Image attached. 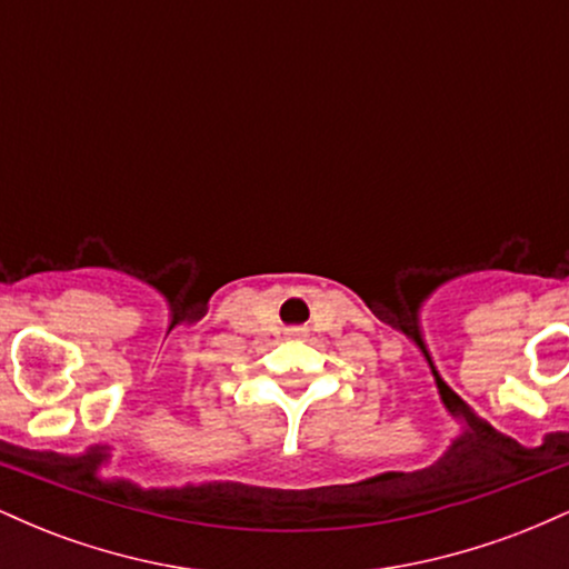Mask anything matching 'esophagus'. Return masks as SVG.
<instances>
[{"label":"esophagus","instance_id":"obj_1","mask_svg":"<svg viewBox=\"0 0 569 569\" xmlns=\"http://www.w3.org/2000/svg\"><path fill=\"white\" fill-rule=\"evenodd\" d=\"M291 335H299V331H291Z\"/></svg>","mask_w":569,"mask_h":569}]
</instances>
